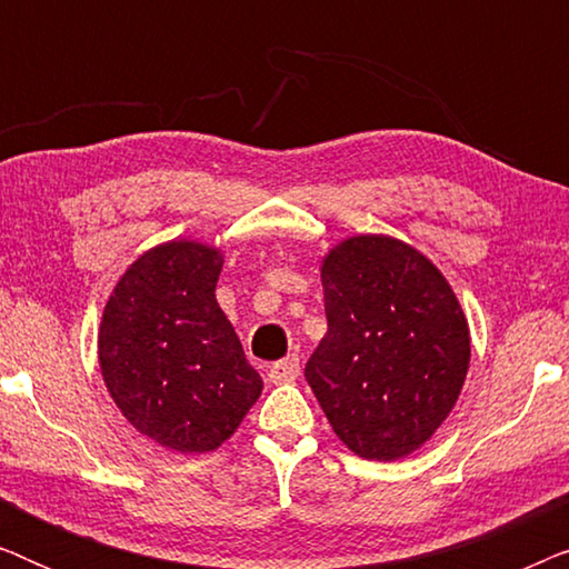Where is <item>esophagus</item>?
<instances>
[{"label": "esophagus", "mask_w": 569, "mask_h": 569, "mask_svg": "<svg viewBox=\"0 0 569 569\" xmlns=\"http://www.w3.org/2000/svg\"><path fill=\"white\" fill-rule=\"evenodd\" d=\"M300 376V360H298V355H290V357H284V360H279V362H274L269 368V380L274 386H279V383H292L295 378Z\"/></svg>", "instance_id": "34e87169"}]
</instances>
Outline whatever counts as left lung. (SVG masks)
I'll return each mask as SVG.
<instances>
[{"label": "left lung", "instance_id": "left-lung-1", "mask_svg": "<svg viewBox=\"0 0 569 569\" xmlns=\"http://www.w3.org/2000/svg\"><path fill=\"white\" fill-rule=\"evenodd\" d=\"M326 337L306 378L337 438L368 461H399L453 411L471 362L469 321L442 271L383 232L321 259Z\"/></svg>", "mask_w": 569, "mask_h": 569}]
</instances>
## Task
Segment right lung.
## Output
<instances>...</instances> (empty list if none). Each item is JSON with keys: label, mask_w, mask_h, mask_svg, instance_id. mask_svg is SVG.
Here are the masks:
<instances>
[{"label": "right lung", "mask_w": 569, "mask_h": 569, "mask_svg": "<svg viewBox=\"0 0 569 569\" xmlns=\"http://www.w3.org/2000/svg\"><path fill=\"white\" fill-rule=\"evenodd\" d=\"M222 263L220 248L201 240L152 246L116 282L98 326L113 403L139 435L176 453L220 448L263 388L214 298Z\"/></svg>", "instance_id": "right-lung-1"}]
</instances>
